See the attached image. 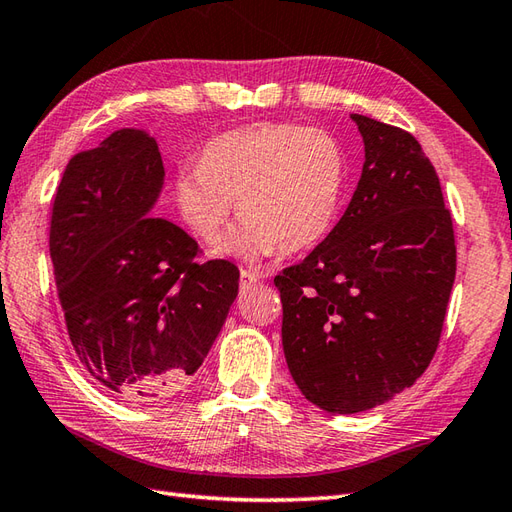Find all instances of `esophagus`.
<instances>
[{"instance_id": "esophagus-1", "label": "esophagus", "mask_w": 512, "mask_h": 512, "mask_svg": "<svg viewBox=\"0 0 512 512\" xmlns=\"http://www.w3.org/2000/svg\"><path fill=\"white\" fill-rule=\"evenodd\" d=\"M258 280H260V278L254 274V271L241 269V289H252Z\"/></svg>"}]
</instances>
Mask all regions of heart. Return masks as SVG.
<instances>
[{
  "label": "heart",
  "mask_w": 512,
  "mask_h": 512,
  "mask_svg": "<svg viewBox=\"0 0 512 512\" xmlns=\"http://www.w3.org/2000/svg\"><path fill=\"white\" fill-rule=\"evenodd\" d=\"M337 135L295 122H258L212 138L199 164L177 168L173 203L181 223L214 243L234 212L243 221L219 252L258 260L300 252L331 230L346 186Z\"/></svg>",
  "instance_id": "obj_1"
}]
</instances>
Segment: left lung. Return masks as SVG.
<instances>
[{"instance_id": "8db88e82", "label": "left lung", "mask_w": 512, "mask_h": 512, "mask_svg": "<svg viewBox=\"0 0 512 512\" xmlns=\"http://www.w3.org/2000/svg\"><path fill=\"white\" fill-rule=\"evenodd\" d=\"M366 162L344 217L274 278L282 348L300 392L355 414L414 385L436 355L456 280V238L418 140L352 113Z\"/></svg>"}]
</instances>
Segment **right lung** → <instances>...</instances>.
<instances>
[{"instance_id":"obj_1","label":"right lung","mask_w":512,"mask_h":512,"mask_svg":"<svg viewBox=\"0 0 512 512\" xmlns=\"http://www.w3.org/2000/svg\"><path fill=\"white\" fill-rule=\"evenodd\" d=\"M164 184L155 138L120 129L74 155L56 188L50 258L81 366L127 401L184 388L238 293L230 260L199 263V243L149 217Z\"/></svg>"}]
</instances>
